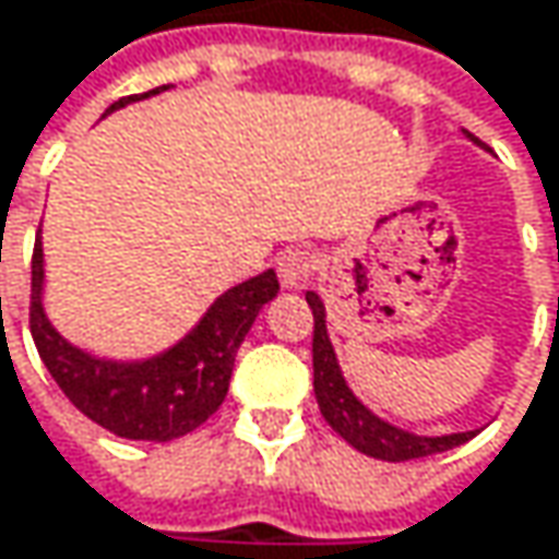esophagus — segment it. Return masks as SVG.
Listing matches in <instances>:
<instances>
[{"label": "esophagus", "instance_id": "34e87169", "mask_svg": "<svg viewBox=\"0 0 559 559\" xmlns=\"http://www.w3.org/2000/svg\"><path fill=\"white\" fill-rule=\"evenodd\" d=\"M317 272V255L307 249H287L278 255V278L287 290L304 287Z\"/></svg>", "mask_w": 559, "mask_h": 559}]
</instances>
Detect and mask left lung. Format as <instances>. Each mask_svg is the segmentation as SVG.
Listing matches in <instances>:
<instances>
[{
	"instance_id": "obj_1",
	"label": "left lung",
	"mask_w": 559,
	"mask_h": 559,
	"mask_svg": "<svg viewBox=\"0 0 559 559\" xmlns=\"http://www.w3.org/2000/svg\"><path fill=\"white\" fill-rule=\"evenodd\" d=\"M467 140L480 143L474 133H467ZM307 304L313 310V393L320 403L323 419L330 423L332 431H338L352 448H358L368 457L378 461H416V457H429L438 451H451L464 441H471L477 431H451V435H416V431L400 429L393 423L381 419L378 413H371L345 381L335 348L330 342L326 330V304L320 300L317 290H307Z\"/></svg>"
}]
</instances>
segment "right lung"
<instances>
[{"label": "right lung", "instance_id": "right-lung-1", "mask_svg": "<svg viewBox=\"0 0 559 559\" xmlns=\"http://www.w3.org/2000/svg\"><path fill=\"white\" fill-rule=\"evenodd\" d=\"M166 88L118 98L105 115ZM275 294L278 278L269 269L224 290L176 345L150 358H102L53 330L44 310V246L37 239L31 259V335L44 368L82 416L130 441H173L221 409L236 352Z\"/></svg>", "mask_w": 559, "mask_h": 559}]
</instances>
